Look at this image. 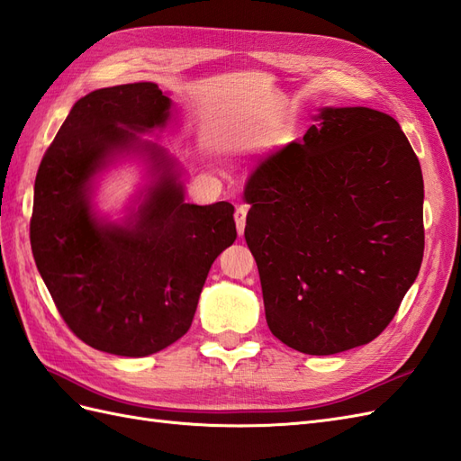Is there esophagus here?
Segmentation results:
<instances>
[{"label":"esophagus","mask_w":461,"mask_h":461,"mask_svg":"<svg viewBox=\"0 0 461 461\" xmlns=\"http://www.w3.org/2000/svg\"><path fill=\"white\" fill-rule=\"evenodd\" d=\"M235 226H238V233H240V238L243 235V231H245V220H247V206H238L235 208Z\"/></svg>","instance_id":"1"}]
</instances>
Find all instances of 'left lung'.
Returning a JSON list of instances; mask_svg holds the SVG:
<instances>
[{
  "label": "left lung",
  "mask_w": 461,
  "mask_h": 461,
  "mask_svg": "<svg viewBox=\"0 0 461 461\" xmlns=\"http://www.w3.org/2000/svg\"><path fill=\"white\" fill-rule=\"evenodd\" d=\"M315 122L247 179L245 241L270 331L294 350L327 357L374 340L415 282L424 185L389 114L323 107Z\"/></svg>",
  "instance_id": "1"
}]
</instances>
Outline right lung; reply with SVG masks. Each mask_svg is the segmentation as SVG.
Returning a JSON list of instances; mask_svg holds the SVG:
<instances>
[{
	"label": "right lung",
	"mask_w": 461,
	"mask_h": 461,
	"mask_svg": "<svg viewBox=\"0 0 461 461\" xmlns=\"http://www.w3.org/2000/svg\"><path fill=\"white\" fill-rule=\"evenodd\" d=\"M173 103L141 81L81 97L34 181L31 247L68 327L116 357H149L193 323L216 257L238 231L233 206L185 203L181 169L144 140L171 121ZM124 157L145 161L149 183L122 221L103 217L92 196L100 175Z\"/></svg>",
	"instance_id": "1"
}]
</instances>
